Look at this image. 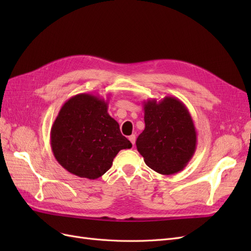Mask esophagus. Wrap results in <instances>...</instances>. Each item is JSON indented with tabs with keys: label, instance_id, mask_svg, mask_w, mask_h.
Instances as JSON below:
<instances>
[{
	"label": "esophagus",
	"instance_id": "esophagus-1",
	"mask_svg": "<svg viewBox=\"0 0 251 251\" xmlns=\"http://www.w3.org/2000/svg\"><path fill=\"white\" fill-rule=\"evenodd\" d=\"M128 140H130L132 142L133 146H135V141H136V136L133 134L131 136H128Z\"/></svg>",
	"mask_w": 251,
	"mask_h": 251
}]
</instances>
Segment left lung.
Instances as JSON below:
<instances>
[{
  "label": "left lung",
  "mask_w": 251,
  "mask_h": 251,
  "mask_svg": "<svg viewBox=\"0 0 251 251\" xmlns=\"http://www.w3.org/2000/svg\"><path fill=\"white\" fill-rule=\"evenodd\" d=\"M146 127L136 140L144 162L162 175L183 170L197 148V131L186 105L173 96L143 101Z\"/></svg>",
  "instance_id": "left-lung-1"
}]
</instances>
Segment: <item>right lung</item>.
I'll list each match as a JSON object with an SVG mask.
<instances>
[{"label":"right lung","mask_w":251,"mask_h":251,"mask_svg":"<svg viewBox=\"0 0 251 251\" xmlns=\"http://www.w3.org/2000/svg\"><path fill=\"white\" fill-rule=\"evenodd\" d=\"M50 143L57 162L75 176L97 179L110 170L120 150L132 143L108 113V100L90 93L68 100L52 125Z\"/></svg>","instance_id":"right-lung-1"}]
</instances>
